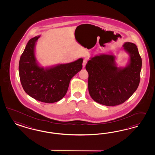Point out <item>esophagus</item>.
Returning <instances> with one entry per match:
<instances>
[{
  "label": "esophagus",
  "mask_w": 155,
  "mask_h": 155,
  "mask_svg": "<svg viewBox=\"0 0 155 155\" xmlns=\"http://www.w3.org/2000/svg\"><path fill=\"white\" fill-rule=\"evenodd\" d=\"M87 60H88V59H87V58H85L84 59V61H83V64H82V66H83V68H84V67H85V66H86V64H87Z\"/></svg>",
  "instance_id": "obj_1"
}]
</instances>
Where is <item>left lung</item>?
I'll list each match as a JSON object with an SVG mask.
<instances>
[{
	"label": "left lung",
	"instance_id": "8db88e82",
	"mask_svg": "<svg viewBox=\"0 0 155 155\" xmlns=\"http://www.w3.org/2000/svg\"><path fill=\"white\" fill-rule=\"evenodd\" d=\"M123 49L130 56L125 67H117L116 57L105 54L91 57L86 65L90 95L97 103L107 106L120 104L139 86L142 61L138 49L130 42H125Z\"/></svg>",
	"mask_w": 155,
	"mask_h": 155
}]
</instances>
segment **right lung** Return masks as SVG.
I'll use <instances>...</instances> for the list:
<instances>
[{
  "instance_id": "obj_1",
  "label": "right lung",
  "mask_w": 155,
  "mask_h": 155,
  "mask_svg": "<svg viewBox=\"0 0 155 155\" xmlns=\"http://www.w3.org/2000/svg\"><path fill=\"white\" fill-rule=\"evenodd\" d=\"M40 36L29 40L19 61L20 80L25 92L45 103H54L66 94L71 79L82 68L83 58L44 68L38 63L35 47Z\"/></svg>"
}]
</instances>
